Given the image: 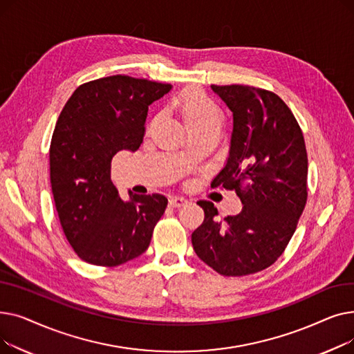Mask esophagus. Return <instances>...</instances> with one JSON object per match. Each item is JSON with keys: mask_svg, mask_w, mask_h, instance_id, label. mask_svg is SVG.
<instances>
[{"mask_svg": "<svg viewBox=\"0 0 354 354\" xmlns=\"http://www.w3.org/2000/svg\"><path fill=\"white\" fill-rule=\"evenodd\" d=\"M185 203H188V199L183 196H171L169 198V205L174 208H180L185 205Z\"/></svg>", "mask_w": 354, "mask_h": 354, "instance_id": "1", "label": "esophagus"}]
</instances>
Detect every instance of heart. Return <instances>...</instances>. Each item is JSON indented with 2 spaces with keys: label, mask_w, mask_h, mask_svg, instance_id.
Returning a JSON list of instances; mask_svg holds the SVG:
<instances>
[{
  "label": "heart",
  "mask_w": 354,
  "mask_h": 354,
  "mask_svg": "<svg viewBox=\"0 0 354 354\" xmlns=\"http://www.w3.org/2000/svg\"><path fill=\"white\" fill-rule=\"evenodd\" d=\"M180 119L189 130V133L199 129H205L218 124L221 118L216 106L199 91H191L185 95L179 102Z\"/></svg>",
  "instance_id": "heart-1"
}]
</instances>
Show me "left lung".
I'll use <instances>...</instances> for the list:
<instances>
[{
  "mask_svg": "<svg viewBox=\"0 0 354 354\" xmlns=\"http://www.w3.org/2000/svg\"><path fill=\"white\" fill-rule=\"evenodd\" d=\"M211 88L232 111L230 156L212 188L235 191L243 211L216 222L212 202L192 232L196 255L221 275L263 271L280 257L307 202L308 160L301 129L275 93L231 84Z\"/></svg>",
  "mask_w": 354,
  "mask_h": 354,
  "instance_id": "obj_1",
  "label": "left lung"
}]
</instances>
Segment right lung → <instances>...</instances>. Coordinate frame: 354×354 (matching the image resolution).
Instances as JSON below:
<instances>
[{"label":"right lung","instance_id":"1","mask_svg":"<svg viewBox=\"0 0 354 354\" xmlns=\"http://www.w3.org/2000/svg\"><path fill=\"white\" fill-rule=\"evenodd\" d=\"M172 88L129 76L79 86L64 104L50 145V182L64 235L83 261L116 267L143 254L167 199L119 196L111 159L135 152L145 136L147 109Z\"/></svg>","mask_w":354,"mask_h":354}]
</instances>
